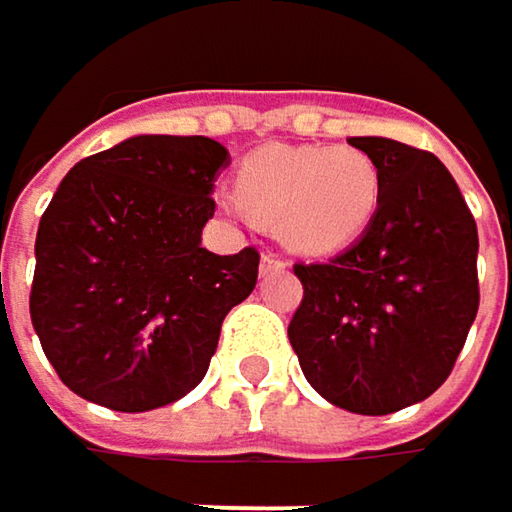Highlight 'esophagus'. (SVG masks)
<instances>
[{
	"instance_id": "obj_1",
	"label": "esophagus",
	"mask_w": 512,
	"mask_h": 512,
	"mask_svg": "<svg viewBox=\"0 0 512 512\" xmlns=\"http://www.w3.org/2000/svg\"><path fill=\"white\" fill-rule=\"evenodd\" d=\"M287 272V260L278 255H263L260 257V275H281Z\"/></svg>"
}]
</instances>
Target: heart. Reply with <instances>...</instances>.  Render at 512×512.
Wrapping results in <instances>:
<instances>
[{
  "label": "heart",
  "instance_id": "obj_1",
  "mask_svg": "<svg viewBox=\"0 0 512 512\" xmlns=\"http://www.w3.org/2000/svg\"><path fill=\"white\" fill-rule=\"evenodd\" d=\"M379 198V165L361 148L269 145L243 159L237 192H219V207L231 216L252 210L299 255H329L373 222Z\"/></svg>",
  "mask_w": 512,
  "mask_h": 512
}]
</instances>
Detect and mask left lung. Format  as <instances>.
<instances>
[{
	"instance_id": "obj_1",
	"label": "left lung",
	"mask_w": 512,
	"mask_h": 512,
	"mask_svg": "<svg viewBox=\"0 0 512 512\" xmlns=\"http://www.w3.org/2000/svg\"><path fill=\"white\" fill-rule=\"evenodd\" d=\"M373 156L382 198L350 249L296 263L305 287L287 338L311 388L356 415L427 400L451 373L477 317V225L442 159L385 136Z\"/></svg>"
}]
</instances>
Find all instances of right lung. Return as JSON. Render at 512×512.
Instances as JSON below:
<instances>
[{
  "label": "right lung",
  "mask_w": 512,
  "mask_h": 512,
  "mask_svg": "<svg viewBox=\"0 0 512 512\" xmlns=\"http://www.w3.org/2000/svg\"><path fill=\"white\" fill-rule=\"evenodd\" d=\"M207 136H130L76 162L35 240L32 326L61 382L106 409L148 412L207 373L222 320L257 284L255 249L213 255Z\"/></svg>",
  "instance_id": "obj_1"
}]
</instances>
